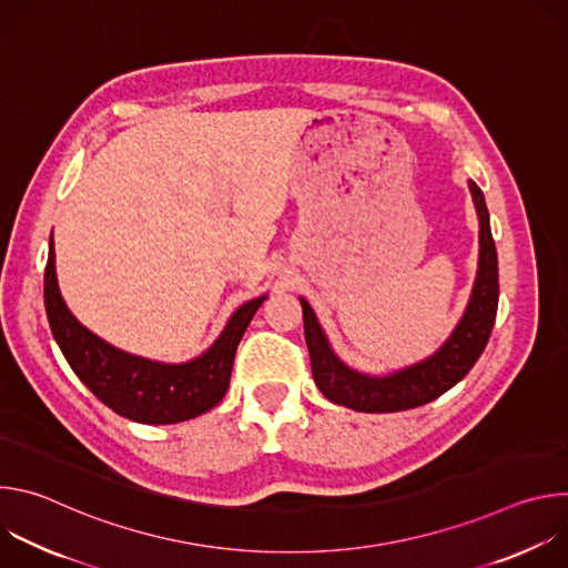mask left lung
Instances as JSON below:
<instances>
[{
    "mask_svg": "<svg viewBox=\"0 0 568 568\" xmlns=\"http://www.w3.org/2000/svg\"><path fill=\"white\" fill-rule=\"evenodd\" d=\"M469 191L480 224L478 272L471 298L460 323L452 333V337L445 342V346L429 359L412 368L393 373L388 377H371L355 373L335 357L326 342V335L321 333L312 307L307 305V301L301 298L303 331L310 351L312 375L318 390L331 402L364 414H390L416 409L440 397L454 384H458L485 351L499 305V263L490 231V215L488 209H485L483 193L474 182H469Z\"/></svg>",
    "mask_w": 568,
    "mask_h": 568,
    "instance_id": "1",
    "label": "left lung"
}]
</instances>
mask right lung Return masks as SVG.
I'll use <instances>...</instances> for the list:
<instances>
[{
  "label": "right lung",
  "instance_id": "add662e5",
  "mask_svg": "<svg viewBox=\"0 0 568 568\" xmlns=\"http://www.w3.org/2000/svg\"><path fill=\"white\" fill-rule=\"evenodd\" d=\"M265 296L242 305L220 339L189 364H159L128 355L80 326L67 310L55 278V252L49 242L44 307L51 333L78 375L114 414L143 425H173L197 418L224 397L233 357Z\"/></svg>",
  "mask_w": 568,
  "mask_h": 568
}]
</instances>
